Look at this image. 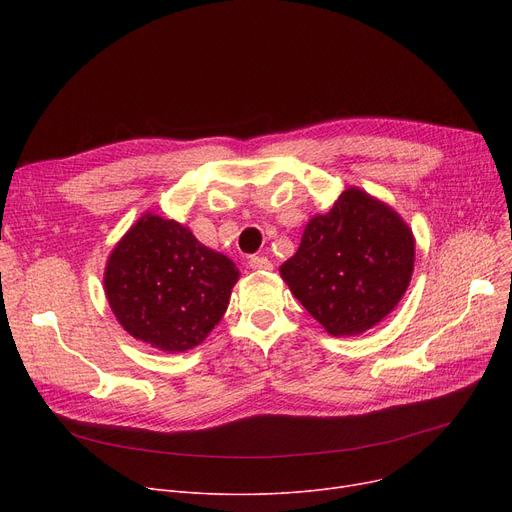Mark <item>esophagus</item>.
<instances>
[{
	"label": "esophagus",
	"mask_w": 512,
	"mask_h": 512,
	"mask_svg": "<svg viewBox=\"0 0 512 512\" xmlns=\"http://www.w3.org/2000/svg\"><path fill=\"white\" fill-rule=\"evenodd\" d=\"M249 267L251 270H272V261L267 257H259V255H253L249 257Z\"/></svg>",
	"instance_id": "34e87169"
}]
</instances>
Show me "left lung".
I'll use <instances>...</instances> for the list:
<instances>
[{
  "mask_svg": "<svg viewBox=\"0 0 512 512\" xmlns=\"http://www.w3.org/2000/svg\"><path fill=\"white\" fill-rule=\"evenodd\" d=\"M413 263L415 238L400 215L348 188L328 213L309 220L280 276L328 334L357 336L398 305Z\"/></svg>",
  "mask_w": 512,
  "mask_h": 512,
  "instance_id": "1",
  "label": "left lung"
}]
</instances>
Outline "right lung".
Listing matches in <instances>:
<instances>
[{"label": "right lung", "instance_id": "1", "mask_svg": "<svg viewBox=\"0 0 512 512\" xmlns=\"http://www.w3.org/2000/svg\"><path fill=\"white\" fill-rule=\"evenodd\" d=\"M238 267L174 220L145 213L105 265V297L120 326L166 353L205 340L228 309Z\"/></svg>", "mask_w": 512, "mask_h": 512}]
</instances>
